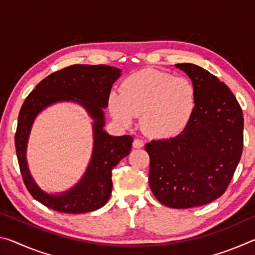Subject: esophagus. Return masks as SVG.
<instances>
[{
  "mask_svg": "<svg viewBox=\"0 0 255 255\" xmlns=\"http://www.w3.org/2000/svg\"><path fill=\"white\" fill-rule=\"evenodd\" d=\"M144 146V141L140 140V139H133L132 141V147L133 148H141Z\"/></svg>",
  "mask_w": 255,
  "mask_h": 255,
  "instance_id": "esophagus-1",
  "label": "esophagus"
}]
</instances>
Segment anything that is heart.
Here are the masks:
<instances>
[{"mask_svg": "<svg viewBox=\"0 0 255 255\" xmlns=\"http://www.w3.org/2000/svg\"><path fill=\"white\" fill-rule=\"evenodd\" d=\"M195 107V88L188 80L153 68L129 75L120 94L112 92L109 97L116 122L128 127L140 116L143 130L157 139L179 135L191 120Z\"/></svg>", "mask_w": 255, "mask_h": 255, "instance_id": "heart-1", "label": "heart"}]
</instances>
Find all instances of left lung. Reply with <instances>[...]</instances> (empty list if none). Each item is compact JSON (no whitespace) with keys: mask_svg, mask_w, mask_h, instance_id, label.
<instances>
[{"mask_svg":"<svg viewBox=\"0 0 255 255\" xmlns=\"http://www.w3.org/2000/svg\"><path fill=\"white\" fill-rule=\"evenodd\" d=\"M192 82L193 115L170 139L145 145L148 182L155 198L170 208L202 206L221 197L230 184L243 150L244 119L227 85L195 64H175Z\"/></svg>","mask_w":255,"mask_h":255,"instance_id":"8db88e82","label":"left lung"}]
</instances>
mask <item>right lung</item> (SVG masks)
<instances>
[{"instance_id":"1","label":"right lung","mask_w":255,"mask_h":255,"mask_svg":"<svg viewBox=\"0 0 255 255\" xmlns=\"http://www.w3.org/2000/svg\"><path fill=\"white\" fill-rule=\"evenodd\" d=\"M122 70L108 65H73L55 72L42 80L21 107L14 137L16 156L23 182L34 199L59 213L83 214L107 204L112 190V169L131 149L132 137L111 136L103 109L108 107L112 84ZM58 102H75L83 106L94 120V149L85 174L67 192L51 195L44 192L29 173L26 146L36 116L47 106Z\"/></svg>"}]
</instances>
